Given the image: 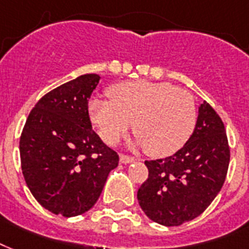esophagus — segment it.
I'll return each mask as SVG.
<instances>
[{
  "instance_id": "34e87169",
  "label": "esophagus",
  "mask_w": 249,
  "mask_h": 249,
  "mask_svg": "<svg viewBox=\"0 0 249 249\" xmlns=\"http://www.w3.org/2000/svg\"><path fill=\"white\" fill-rule=\"evenodd\" d=\"M119 160H121V162L122 163H131L135 161V157H131V156L127 155H121L119 156Z\"/></svg>"
}]
</instances>
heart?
<instances>
[{"label":"heart","instance_id":"obj_1","mask_svg":"<svg viewBox=\"0 0 249 249\" xmlns=\"http://www.w3.org/2000/svg\"><path fill=\"white\" fill-rule=\"evenodd\" d=\"M109 97L89 104L90 119L109 144L123 138L132 123L146 155L166 157L186 144L196 126L194 96L170 83H119L109 89Z\"/></svg>","mask_w":249,"mask_h":249}]
</instances>
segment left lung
<instances>
[{
	"instance_id": "left-lung-1",
	"label": "left lung",
	"mask_w": 249,
	"mask_h": 249,
	"mask_svg": "<svg viewBox=\"0 0 249 249\" xmlns=\"http://www.w3.org/2000/svg\"><path fill=\"white\" fill-rule=\"evenodd\" d=\"M230 146L222 119L208 103L188 142L175 155L145 161L148 178L138 190L140 207L163 226H179L207 209L222 188Z\"/></svg>"
}]
</instances>
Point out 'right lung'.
Segmentation results:
<instances>
[{"label":"right lung","mask_w":249,"mask_h":249,"mask_svg":"<svg viewBox=\"0 0 249 249\" xmlns=\"http://www.w3.org/2000/svg\"><path fill=\"white\" fill-rule=\"evenodd\" d=\"M100 75L86 74L44 94L23 127V177L40 205L74 217L93 207L119 156L92 130L88 101Z\"/></svg>","instance_id":"obj_1"}]
</instances>
